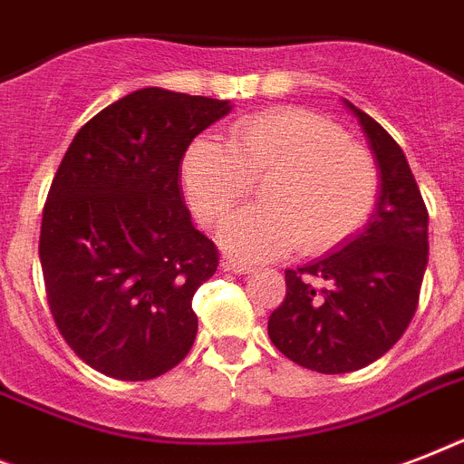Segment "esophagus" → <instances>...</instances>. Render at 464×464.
Listing matches in <instances>:
<instances>
[{
    "instance_id": "esophagus-1",
    "label": "esophagus",
    "mask_w": 464,
    "mask_h": 464,
    "mask_svg": "<svg viewBox=\"0 0 464 464\" xmlns=\"http://www.w3.org/2000/svg\"><path fill=\"white\" fill-rule=\"evenodd\" d=\"M221 269H224V272H231V275H250V272H253L250 265H243V262L236 260H224L221 262Z\"/></svg>"
}]
</instances>
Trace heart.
<instances>
[{"instance_id": "obj_1", "label": "heart", "mask_w": 464, "mask_h": 464, "mask_svg": "<svg viewBox=\"0 0 464 464\" xmlns=\"http://www.w3.org/2000/svg\"><path fill=\"white\" fill-rule=\"evenodd\" d=\"M265 182V209L238 211L218 243L240 260H272L291 253H327L366 224L378 199L373 159L334 122L308 111H267L238 120L228 144L199 137L180 160L189 209L217 226Z\"/></svg>"}]
</instances>
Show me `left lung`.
Returning <instances> with one entry per match:
<instances>
[{
	"mask_svg": "<svg viewBox=\"0 0 464 464\" xmlns=\"http://www.w3.org/2000/svg\"><path fill=\"white\" fill-rule=\"evenodd\" d=\"M359 120L378 168V199L361 231L298 269L269 315L272 344L317 373H352L373 363L414 317L429 262V211L407 156L366 112Z\"/></svg>",
	"mask_w": 464,
	"mask_h": 464,
	"instance_id": "obj_1",
	"label": "left lung"
}]
</instances>
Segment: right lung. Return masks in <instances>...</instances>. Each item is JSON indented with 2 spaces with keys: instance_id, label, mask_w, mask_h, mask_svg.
I'll return each instance as SVG.
<instances>
[{
  "instance_id": "obj_1",
  "label": "right lung",
  "mask_w": 464,
  "mask_h": 464,
  "mask_svg": "<svg viewBox=\"0 0 464 464\" xmlns=\"http://www.w3.org/2000/svg\"><path fill=\"white\" fill-rule=\"evenodd\" d=\"M231 101L149 86L76 132L50 185L40 265L62 337L98 373L151 381L195 344L192 296L218 267L180 160Z\"/></svg>"
}]
</instances>
